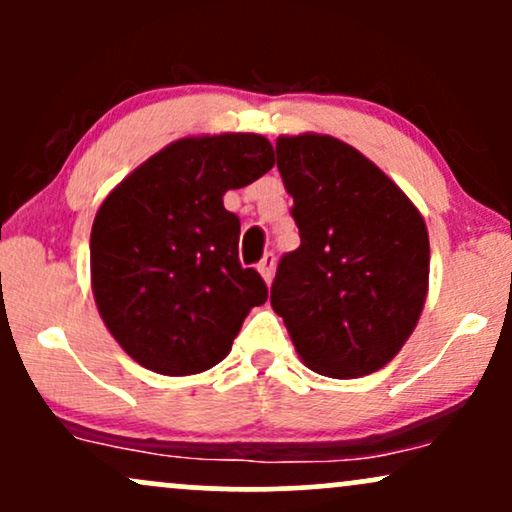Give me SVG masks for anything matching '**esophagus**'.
Masks as SVG:
<instances>
[{
  "instance_id": "34e87169",
  "label": "esophagus",
  "mask_w": 512,
  "mask_h": 512,
  "mask_svg": "<svg viewBox=\"0 0 512 512\" xmlns=\"http://www.w3.org/2000/svg\"><path fill=\"white\" fill-rule=\"evenodd\" d=\"M274 267H276V257L272 255V252H267V255H264L262 260H260V264H257V272L262 274V279L267 281V284H272Z\"/></svg>"
}]
</instances>
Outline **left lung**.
Instances as JSON below:
<instances>
[{
    "label": "left lung",
    "instance_id": "obj_1",
    "mask_svg": "<svg viewBox=\"0 0 512 512\" xmlns=\"http://www.w3.org/2000/svg\"><path fill=\"white\" fill-rule=\"evenodd\" d=\"M276 168L301 245L276 267L274 313L315 373H375L399 354L424 310V216L370 158L330 134H281Z\"/></svg>",
    "mask_w": 512,
    "mask_h": 512
}]
</instances>
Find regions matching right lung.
Returning a JSON list of instances; mask_svg holds the SVG:
<instances>
[{
  "mask_svg": "<svg viewBox=\"0 0 512 512\" xmlns=\"http://www.w3.org/2000/svg\"><path fill=\"white\" fill-rule=\"evenodd\" d=\"M272 166L262 134L182 137L103 199L91 228V289L108 332L139 366L161 375L214 368L267 301L262 276L240 267V221L223 195Z\"/></svg>",
  "mask_w": 512,
  "mask_h": 512,
  "instance_id": "obj_1",
  "label": "right lung"
}]
</instances>
